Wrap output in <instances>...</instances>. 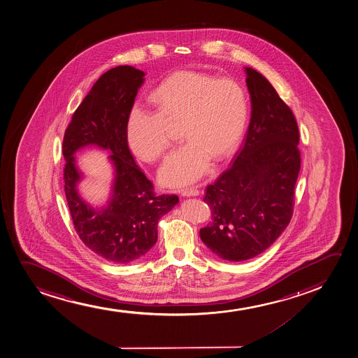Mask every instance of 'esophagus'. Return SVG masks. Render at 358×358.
<instances>
[{"label":"esophagus","mask_w":358,"mask_h":358,"mask_svg":"<svg viewBox=\"0 0 358 358\" xmlns=\"http://www.w3.org/2000/svg\"><path fill=\"white\" fill-rule=\"evenodd\" d=\"M180 193H181L182 196H198L200 192L196 188L190 187V188H183V189L180 190Z\"/></svg>","instance_id":"esophagus-1"}]
</instances>
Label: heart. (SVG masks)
Masks as SVG:
<instances>
[{
	"mask_svg": "<svg viewBox=\"0 0 358 358\" xmlns=\"http://www.w3.org/2000/svg\"><path fill=\"white\" fill-rule=\"evenodd\" d=\"M156 111L131 106L126 121L128 146L135 156L155 162L170 146L166 121L183 118L182 146L159 170L165 185H185L203 176L210 159L223 160L236 151L248 122V96L237 81L180 71L169 76L151 94Z\"/></svg>",
	"mask_w": 358,
	"mask_h": 358,
	"instance_id": "heart-1",
	"label": "heart"
}]
</instances>
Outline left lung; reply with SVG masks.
I'll use <instances>...</instances> for the list:
<instances>
[{
    "label": "left lung",
    "instance_id": "8db88e82",
    "mask_svg": "<svg viewBox=\"0 0 358 358\" xmlns=\"http://www.w3.org/2000/svg\"><path fill=\"white\" fill-rule=\"evenodd\" d=\"M252 116L231 166L206 188L210 222L200 229L207 248L240 262L265 252L290 223L301 169L299 126L265 76L244 67Z\"/></svg>",
    "mask_w": 358,
    "mask_h": 358
}]
</instances>
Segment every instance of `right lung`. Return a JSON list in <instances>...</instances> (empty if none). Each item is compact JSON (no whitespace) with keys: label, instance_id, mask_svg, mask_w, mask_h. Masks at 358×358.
Instances as JSON below:
<instances>
[{"label":"right lung","instance_id":"add662e5","mask_svg":"<svg viewBox=\"0 0 358 358\" xmlns=\"http://www.w3.org/2000/svg\"><path fill=\"white\" fill-rule=\"evenodd\" d=\"M143 81L145 73L131 66L111 68L93 85L64 133V192L73 224L87 248L116 264L145 257L156 244L159 219L178 202L176 195L153 193L128 148L127 116ZM89 145L109 151L115 169L110 199L101 208L86 202L77 188L83 174L73 155Z\"/></svg>","mask_w":358,"mask_h":358}]
</instances>
